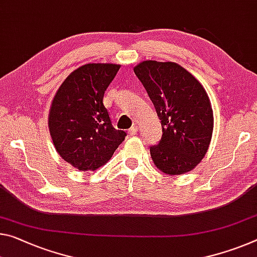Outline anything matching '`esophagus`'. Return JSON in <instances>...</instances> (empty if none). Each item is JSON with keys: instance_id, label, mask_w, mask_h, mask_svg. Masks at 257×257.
<instances>
[{"instance_id": "obj_1", "label": "esophagus", "mask_w": 257, "mask_h": 257, "mask_svg": "<svg viewBox=\"0 0 257 257\" xmlns=\"http://www.w3.org/2000/svg\"><path fill=\"white\" fill-rule=\"evenodd\" d=\"M137 125H133V127L132 128H130L129 129V135H135V134H137Z\"/></svg>"}]
</instances>
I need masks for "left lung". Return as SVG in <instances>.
I'll return each instance as SVG.
<instances>
[{"label":"left lung","instance_id":"left-lung-1","mask_svg":"<svg viewBox=\"0 0 257 257\" xmlns=\"http://www.w3.org/2000/svg\"><path fill=\"white\" fill-rule=\"evenodd\" d=\"M152 100L162 136L150 148L162 173L181 175L192 170L209 148L213 109L201 83L180 65L145 60L134 68Z\"/></svg>","mask_w":257,"mask_h":257}]
</instances>
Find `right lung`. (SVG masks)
Here are the masks:
<instances>
[{
	"label": "right lung",
	"instance_id": "right-lung-1",
	"mask_svg": "<svg viewBox=\"0 0 257 257\" xmlns=\"http://www.w3.org/2000/svg\"><path fill=\"white\" fill-rule=\"evenodd\" d=\"M120 65L85 64L66 77L49 113L54 145L79 170H96L111 159L127 134L112 125L104 93Z\"/></svg>",
	"mask_w": 257,
	"mask_h": 257
}]
</instances>
